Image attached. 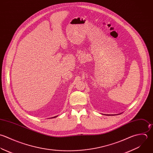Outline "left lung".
I'll return each instance as SVG.
<instances>
[{"label":"left lung","mask_w":153,"mask_h":153,"mask_svg":"<svg viewBox=\"0 0 153 153\" xmlns=\"http://www.w3.org/2000/svg\"><path fill=\"white\" fill-rule=\"evenodd\" d=\"M105 115H107V116H110V114H105ZM111 115L113 116V115H114V114H111ZM114 115H115V114H114Z\"/></svg>","instance_id":"8db88e82"}]
</instances>
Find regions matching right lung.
<instances>
[{"label":"right lung","instance_id":"right-lung-1","mask_svg":"<svg viewBox=\"0 0 153 153\" xmlns=\"http://www.w3.org/2000/svg\"><path fill=\"white\" fill-rule=\"evenodd\" d=\"M57 116H54V117H51V118H54V117H57Z\"/></svg>","mask_w":153,"mask_h":153}]
</instances>
